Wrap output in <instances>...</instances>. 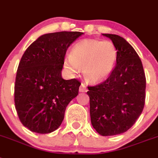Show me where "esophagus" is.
Listing matches in <instances>:
<instances>
[{
  "instance_id": "obj_1",
  "label": "esophagus",
  "mask_w": 158,
  "mask_h": 158,
  "mask_svg": "<svg viewBox=\"0 0 158 158\" xmlns=\"http://www.w3.org/2000/svg\"><path fill=\"white\" fill-rule=\"evenodd\" d=\"M79 91L80 92H87V86L85 85V83H82L80 87H79Z\"/></svg>"
}]
</instances>
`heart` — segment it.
I'll list each match as a JSON object with an SVG mask.
<instances>
[{
  "label": "heart",
  "instance_id": "heart-1",
  "mask_svg": "<svg viewBox=\"0 0 158 158\" xmlns=\"http://www.w3.org/2000/svg\"><path fill=\"white\" fill-rule=\"evenodd\" d=\"M117 57V49L110 41L83 40L73 46L69 57L65 59L64 67L72 74L83 69L87 81L99 83L111 75Z\"/></svg>",
  "mask_w": 158,
  "mask_h": 158
}]
</instances>
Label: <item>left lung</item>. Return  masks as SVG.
Returning a JSON list of instances; mask_svg holds the SVG:
<instances>
[{
	"instance_id": "1",
	"label": "left lung",
	"mask_w": 158,
	"mask_h": 158,
	"mask_svg": "<svg viewBox=\"0 0 158 158\" xmlns=\"http://www.w3.org/2000/svg\"><path fill=\"white\" fill-rule=\"evenodd\" d=\"M117 49L116 65L108 79L88 87L91 124L101 136L128 131L140 116L144 105L146 79L136 50L124 38L103 34Z\"/></svg>"
}]
</instances>
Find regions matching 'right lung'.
I'll return each instance as SVG.
<instances>
[{
    "label": "right lung",
    "mask_w": 158,
    "mask_h": 158,
    "mask_svg": "<svg viewBox=\"0 0 158 158\" xmlns=\"http://www.w3.org/2000/svg\"><path fill=\"white\" fill-rule=\"evenodd\" d=\"M83 33L43 34L30 45L18 65L14 102L24 126L41 134L59 128L66 108L79 94L80 82L62 78L66 52Z\"/></svg>",
    "instance_id": "obj_1"
}]
</instances>
